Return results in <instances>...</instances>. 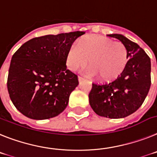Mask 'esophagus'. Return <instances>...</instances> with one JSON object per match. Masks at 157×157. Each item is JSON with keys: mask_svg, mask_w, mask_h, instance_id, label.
<instances>
[{"mask_svg": "<svg viewBox=\"0 0 157 157\" xmlns=\"http://www.w3.org/2000/svg\"><path fill=\"white\" fill-rule=\"evenodd\" d=\"M84 80V78H83V77H78V80H79V82H81V81H82V80Z\"/></svg>", "mask_w": 157, "mask_h": 157, "instance_id": "obj_1", "label": "esophagus"}]
</instances>
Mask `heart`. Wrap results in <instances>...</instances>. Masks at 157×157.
Instances as JSON below:
<instances>
[{
	"mask_svg": "<svg viewBox=\"0 0 157 157\" xmlns=\"http://www.w3.org/2000/svg\"><path fill=\"white\" fill-rule=\"evenodd\" d=\"M88 61L87 73L96 76L101 81L116 78L123 72L128 62V51L123 43L99 35H88L73 45L66 54V65L75 72L84 67Z\"/></svg>",
	"mask_w": 157,
	"mask_h": 157,
	"instance_id": "obj_1",
	"label": "heart"
}]
</instances>
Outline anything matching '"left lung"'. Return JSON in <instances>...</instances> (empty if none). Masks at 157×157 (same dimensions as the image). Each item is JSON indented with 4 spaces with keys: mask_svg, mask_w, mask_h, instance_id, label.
<instances>
[{
    "mask_svg": "<svg viewBox=\"0 0 157 157\" xmlns=\"http://www.w3.org/2000/svg\"><path fill=\"white\" fill-rule=\"evenodd\" d=\"M107 36L125 45L129 61L116 80L103 84H92L89 103L99 116L122 118L135 112L146 98L151 86V61L142 48L124 35Z\"/></svg>",
    "mask_w": 157,
    "mask_h": 157,
    "instance_id": "left-lung-1",
    "label": "left lung"
}]
</instances>
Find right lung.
Segmentation results:
<instances>
[{"instance_id": "obj_1", "label": "right lung", "mask_w": 157, "mask_h": 157, "mask_svg": "<svg viewBox=\"0 0 157 157\" xmlns=\"http://www.w3.org/2000/svg\"><path fill=\"white\" fill-rule=\"evenodd\" d=\"M84 31L34 38L13 54L7 87L16 109L36 120L58 116L66 108L71 92L78 85L67 69L66 54Z\"/></svg>"}]
</instances>
